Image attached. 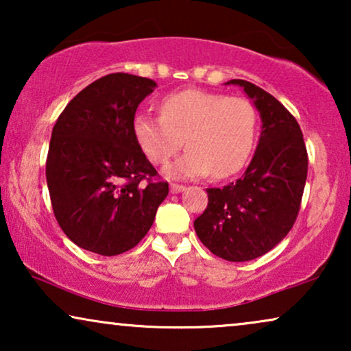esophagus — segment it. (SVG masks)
<instances>
[{
	"label": "esophagus",
	"instance_id": "esophagus-1",
	"mask_svg": "<svg viewBox=\"0 0 351 351\" xmlns=\"http://www.w3.org/2000/svg\"><path fill=\"white\" fill-rule=\"evenodd\" d=\"M185 186L180 185V184H171V193H180V191H184Z\"/></svg>",
	"mask_w": 351,
	"mask_h": 351
}]
</instances>
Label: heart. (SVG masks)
<instances>
[{
  "instance_id": "obj_1",
  "label": "heart",
  "mask_w": 351,
  "mask_h": 351,
  "mask_svg": "<svg viewBox=\"0 0 351 351\" xmlns=\"http://www.w3.org/2000/svg\"><path fill=\"white\" fill-rule=\"evenodd\" d=\"M258 117L252 102L203 89L167 94L160 117L137 113L132 134L153 165H166L182 147L189 148L166 167L174 179H193L213 172L217 179L237 174L252 155Z\"/></svg>"
}]
</instances>
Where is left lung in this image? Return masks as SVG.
<instances>
[{"instance_id":"1","label":"left lung","mask_w":351,"mask_h":351,"mask_svg":"<svg viewBox=\"0 0 351 351\" xmlns=\"http://www.w3.org/2000/svg\"><path fill=\"white\" fill-rule=\"evenodd\" d=\"M261 112L262 134L244 174L223 189H208V208L195 220L199 241L214 256L246 262L271 251L291 232L304 195L308 155L304 134L289 110L244 80Z\"/></svg>"}]
</instances>
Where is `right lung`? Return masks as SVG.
Listing matches in <instances>:
<instances>
[{
  "label": "right lung",
  "mask_w": 351,
  "mask_h": 351,
  "mask_svg": "<svg viewBox=\"0 0 351 351\" xmlns=\"http://www.w3.org/2000/svg\"><path fill=\"white\" fill-rule=\"evenodd\" d=\"M153 80L110 73L75 95L57 118L46 160L52 210L76 246L118 256L137 246L169 193L138 148L132 119Z\"/></svg>",
  "instance_id": "obj_1"
}]
</instances>
